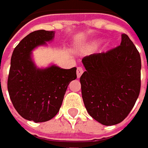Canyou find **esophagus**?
<instances>
[{
	"label": "esophagus",
	"instance_id": "esophagus-1",
	"mask_svg": "<svg viewBox=\"0 0 148 148\" xmlns=\"http://www.w3.org/2000/svg\"><path fill=\"white\" fill-rule=\"evenodd\" d=\"M83 71H84V70H83L82 67H81V66H79V67H77V78H80V77H81V76L82 75Z\"/></svg>",
	"mask_w": 148,
	"mask_h": 148
}]
</instances>
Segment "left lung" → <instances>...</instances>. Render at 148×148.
Instances as JSON below:
<instances>
[{"label": "left lung", "instance_id": "obj_1", "mask_svg": "<svg viewBox=\"0 0 148 148\" xmlns=\"http://www.w3.org/2000/svg\"><path fill=\"white\" fill-rule=\"evenodd\" d=\"M86 71L80 78L83 102L96 121L119 123L134 108L141 88V58L125 34L119 46L82 59Z\"/></svg>", "mask_w": 148, "mask_h": 148}]
</instances>
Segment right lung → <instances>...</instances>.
<instances>
[{
    "label": "right lung",
    "mask_w": 148,
    "mask_h": 148,
    "mask_svg": "<svg viewBox=\"0 0 148 148\" xmlns=\"http://www.w3.org/2000/svg\"><path fill=\"white\" fill-rule=\"evenodd\" d=\"M54 34L43 29L32 32L14 48L10 60V98L20 116L35 123L49 121L58 114L69 83L77 79V67L39 69L34 65L32 50L51 41Z\"/></svg>",
    "instance_id": "right-lung-1"
}]
</instances>
